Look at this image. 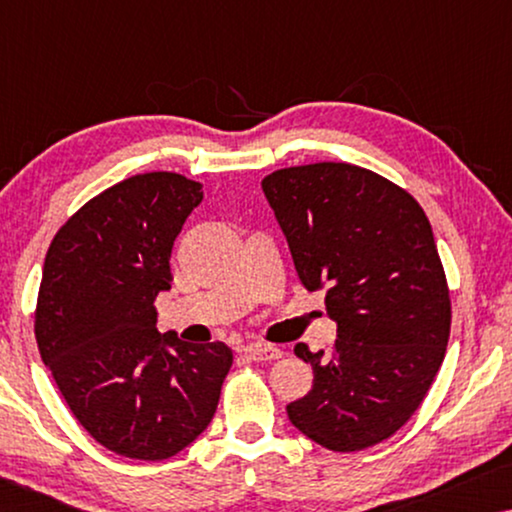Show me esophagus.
Listing matches in <instances>:
<instances>
[{"instance_id": "obj_1", "label": "esophagus", "mask_w": 512, "mask_h": 512, "mask_svg": "<svg viewBox=\"0 0 512 512\" xmlns=\"http://www.w3.org/2000/svg\"><path fill=\"white\" fill-rule=\"evenodd\" d=\"M244 354H247V359L251 361H275L282 356V349L275 345H249L244 349Z\"/></svg>"}]
</instances>
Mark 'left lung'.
<instances>
[{
  "label": "left lung",
  "mask_w": 512,
  "mask_h": 512,
  "mask_svg": "<svg viewBox=\"0 0 512 512\" xmlns=\"http://www.w3.org/2000/svg\"><path fill=\"white\" fill-rule=\"evenodd\" d=\"M261 186L300 284L326 289L338 324L331 352L293 349L314 380L286 412L326 450H366L415 415L443 366L452 303L431 223L405 188L359 165L284 167Z\"/></svg>",
  "instance_id": "obj_1"
}]
</instances>
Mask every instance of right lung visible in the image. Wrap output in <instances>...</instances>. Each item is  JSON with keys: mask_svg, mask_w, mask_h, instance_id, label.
<instances>
[{"mask_svg": "<svg viewBox=\"0 0 512 512\" xmlns=\"http://www.w3.org/2000/svg\"><path fill=\"white\" fill-rule=\"evenodd\" d=\"M202 186L177 172L123 179L62 223L41 275L34 335L79 424L107 450L163 461L207 429L233 366L223 342L156 328L172 244Z\"/></svg>", "mask_w": 512, "mask_h": 512, "instance_id": "obj_1", "label": "right lung"}]
</instances>
